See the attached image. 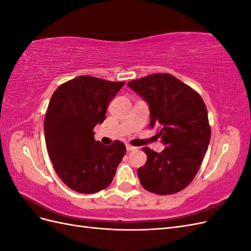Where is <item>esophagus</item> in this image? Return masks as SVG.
<instances>
[{
  "label": "esophagus",
  "instance_id": "34e87169",
  "mask_svg": "<svg viewBox=\"0 0 251 251\" xmlns=\"http://www.w3.org/2000/svg\"><path fill=\"white\" fill-rule=\"evenodd\" d=\"M126 150H127V151H133V150H135V149H136L135 147L131 146V144H126Z\"/></svg>",
  "mask_w": 251,
  "mask_h": 251
}]
</instances>
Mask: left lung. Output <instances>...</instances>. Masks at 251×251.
Masks as SVG:
<instances>
[{
	"label": "left lung",
	"instance_id": "left-lung-1",
	"mask_svg": "<svg viewBox=\"0 0 251 251\" xmlns=\"http://www.w3.org/2000/svg\"><path fill=\"white\" fill-rule=\"evenodd\" d=\"M127 86L147 100L151 128H157L165 149L142 148L148 159L138 169L142 187L157 195L184 189L199 171L210 140L207 109L194 89L168 73L132 80Z\"/></svg>",
	"mask_w": 251,
	"mask_h": 251
}]
</instances>
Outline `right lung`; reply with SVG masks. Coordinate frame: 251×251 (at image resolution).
I'll return each mask as SVG.
<instances>
[{"mask_svg": "<svg viewBox=\"0 0 251 251\" xmlns=\"http://www.w3.org/2000/svg\"><path fill=\"white\" fill-rule=\"evenodd\" d=\"M124 85L82 75L64 82L51 97L44 123L47 151L58 177L75 192L107 188L126 154L123 142L104 146L93 132Z\"/></svg>", "mask_w": 251, "mask_h": 251, "instance_id": "1", "label": "right lung"}]
</instances>
